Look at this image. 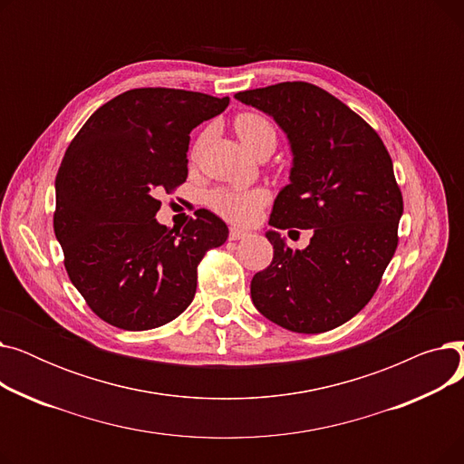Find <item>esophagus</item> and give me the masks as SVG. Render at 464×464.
<instances>
[{
  "mask_svg": "<svg viewBox=\"0 0 464 464\" xmlns=\"http://www.w3.org/2000/svg\"><path fill=\"white\" fill-rule=\"evenodd\" d=\"M250 233L246 229H240V227H231L229 229V238L231 240H240V238H246Z\"/></svg>",
  "mask_w": 464,
  "mask_h": 464,
  "instance_id": "obj_1",
  "label": "esophagus"
}]
</instances>
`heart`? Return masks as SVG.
<instances>
[{"instance_id":"b5f03b06","label":"heart","mask_w":464,"mask_h":464,"mask_svg":"<svg viewBox=\"0 0 464 464\" xmlns=\"http://www.w3.org/2000/svg\"><path fill=\"white\" fill-rule=\"evenodd\" d=\"M235 131L246 149L256 156L266 150H275L276 130L269 118L259 112H240L235 116ZM208 207L233 224H252L259 210L266 203V195L261 189H235L218 188L208 193Z\"/></svg>"}]
</instances>
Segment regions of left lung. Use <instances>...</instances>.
<instances>
[{"label": "left lung", "instance_id": "left-lung-1", "mask_svg": "<svg viewBox=\"0 0 464 464\" xmlns=\"http://www.w3.org/2000/svg\"><path fill=\"white\" fill-rule=\"evenodd\" d=\"M285 131L294 167L269 224L312 229L304 250L266 233L273 263L252 278L266 320L294 333H325L364 308L399 245L402 193L380 135L334 95L310 82L238 92Z\"/></svg>", "mask_w": 464, "mask_h": 464}]
</instances>
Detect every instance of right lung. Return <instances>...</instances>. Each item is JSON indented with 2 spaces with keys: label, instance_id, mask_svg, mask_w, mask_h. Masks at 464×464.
I'll return each mask as SVG.
<instances>
[{
  "label": "right lung",
  "instance_id": "right-lung-1",
  "mask_svg": "<svg viewBox=\"0 0 464 464\" xmlns=\"http://www.w3.org/2000/svg\"><path fill=\"white\" fill-rule=\"evenodd\" d=\"M229 97L135 88L97 109L67 146L56 177L54 233L69 280L118 329L173 322L193 301L198 266L227 226L198 210L182 229L156 222L160 193L188 179L189 133Z\"/></svg>",
  "mask_w": 464,
  "mask_h": 464
}]
</instances>
